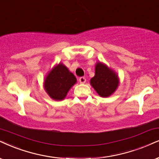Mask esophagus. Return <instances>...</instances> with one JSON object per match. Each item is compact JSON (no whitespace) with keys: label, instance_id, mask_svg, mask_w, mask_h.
I'll return each instance as SVG.
<instances>
[{"label":"esophagus","instance_id":"34e87169","mask_svg":"<svg viewBox=\"0 0 159 159\" xmlns=\"http://www.w3.org/2000/svg\"><path fill=\"white\" fill-rule=\"evenodd\" d=\"M79 82H80V84H85L86 78L84 77H81L79 78Z\"/></svg>","mask_w":159,"mask_h":159}]
</instances>
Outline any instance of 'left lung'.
Listing matches in <instances>:
<instances>
[{"instance_id": "1", "label": "left lung", "mask_w": 159, "mask_h": 159, "mask_svg": "<svg viewBox=\"0 0 159 159\" xmlns=\"http://www.w3.org/2000/svg\"><path fill=\"white\" fill-rule=\"evenodd\" d=\"M120 84V79L115 71L102 62L95 65V73L90 80V84L102 98L111 96Z\"/></svg>"}]
</instances>
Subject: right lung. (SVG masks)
<instances>
[{"label": "right lung", "mask_w": 159, "mask_h": 159, "mask_svg": "<svg viewBox=\"0 0 159 159\" xmlns=\"http://www.w3.org/2000/svg\"><path fill=\"white\" fill-rule=\"evenodd\" d=\"M76 82L75 76L65 65L59 63L47 74L44 81V89L52 99L62 100Z\"/></svg>", "instance_id": "right-lung-1"}]
</instances>
